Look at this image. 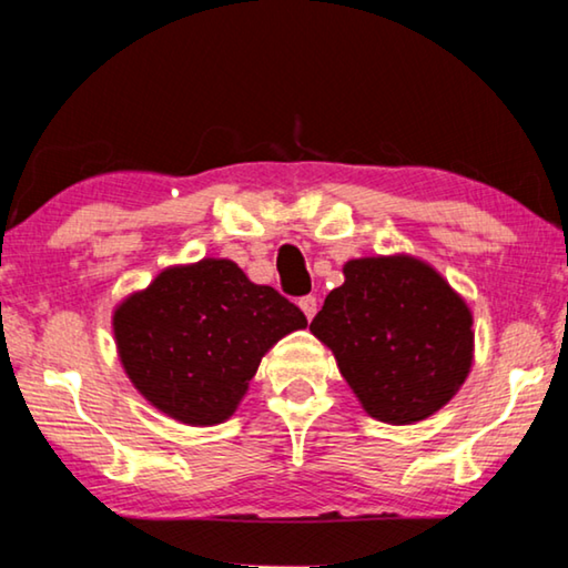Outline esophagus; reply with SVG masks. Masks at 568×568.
Wrapping results in <instances>:
<instances>
[{
	"instance_id": "obj_1",
	"label": "esophagus",
	"mask_w": 568,
	"mask_h": 568,
	"mask_svg": "<svg viewBox=\"0 0 568 568\" xmlns=\"http://www.w3.org/2000/svg\"><path fill=\"white\" fill-rule=\"evenodd\" d=\"M298 306H301L303 313H306L308 321H311L313 316H316V306H318V303H316V298H313V295H303V298L298 301Z\"/></svg>"
}]
</instances>
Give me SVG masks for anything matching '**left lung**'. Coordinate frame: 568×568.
I'll return each instance as SVG.
<instances>
[{"instance_id":"8db88e82","label":"left lung","mask_w":568,"mask_h":568,"mask_svg":"<svg viewBox=\"0 0 568 568\" xmlns=\"http://www.w3.org/2000/svg\"><path fill=\"white\" fill-rule=\"evenodd\" d=\"M311 334L372 418L405 426L452 400L469 375L471 313L434 267L416 257H362L326 295Z\"/></svg>"}]
</instances>
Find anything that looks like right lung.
Returning a JSON list of instances; mask_svg holds the SVG:
<instances>
[{
    "mask_svg": "<svg viewBox=\"0 0 568 568\" xmlns=\"http://www.w3.org/2000/svg\"><path fill=\"white\" fill-rule=\"evenodd\" d=\"M306 326L303 311L275 287L214 257L163 270L114 311L126 377L158 410L189 426L230 418L270 346Z\"/></svg>",
    "mask_w": 568,
    "mask_h": 568,
    "instance_id": "add662e5",
    "label": "right lung"
}]
</instances>
